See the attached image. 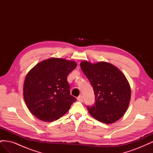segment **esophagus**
<instances>
[{"label": "esophagus", "instance_id": "1", "mask_svg": "<svg viewBox=\"0 0 153 153\" xmlns=\"http://www.w3.org/2000/svg\"><path fill=\"white\" fill-rule=\"evenodd\" d=\"M77 100L78 101H80V102H83L84 101V98H83L82 96H79L77 98Z\"/></svg>", "mask_w": 153, "mask_h": 153}]
</instances>
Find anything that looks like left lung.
I'll use <instances>...</instances> for the list:
<instances>
[{"label": "left lung", "mask_w": 153, "mask_h": 153, "mask_svg": "<svg viewBox=\"0 0 153 153\" xmlns=\"http://www.w3.org/2000/svg\"><path fill=\"white\" fill-rule=\"evenodd\" d=\"M82 71L93 87L95 103L87 110L92 117L105 124L114 123L126 112L131 88L124 74L106 62L80 63Z\"/></svg>", "instance_id": "obj_1"}]
</instances>
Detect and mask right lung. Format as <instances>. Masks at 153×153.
<instances>
[{
  "mask_svg": "<svg viewBox=\"0 0 153 153\" xmlns=\"http://www.w3.org/2000/svg\"><path fill=\"white\" fill-rule=\"evenodd\" d=\"M76 66L75 61L53 57L37 64L27 73L24 98L34 116L50 123L68 112L76 100L70 94L67 77Z\"/></svg>",
  "mask_w": 153,
  "mask_h": 153,
  "instance_id": "1",
  "label": "right lung"
}]
</instances>
